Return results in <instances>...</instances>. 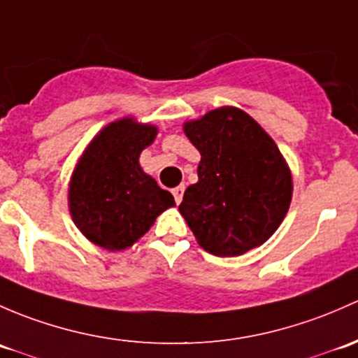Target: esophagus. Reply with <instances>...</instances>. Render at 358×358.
I'll list each match as a JSON object with an SVG mask.
<instances>
[{"instance_id": "esophagus-1", "label": "esophagus", "mask_w": 358, "mask_h": 358, "mask_svg": "<svg viewBox=\"0 0 358 358\" xmlns=\"http://www.w3.org/2000/svg\"><path fill=\"white\" fill-rule=\"evenodd\" d=\"M172 194H174V200H176V203H180V201H182V196H184V186H178V187H174V189H172Z\"/></svg>"}]
</instances>
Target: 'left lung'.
Returning a JSON list of instances; mask_svg holds the SVG:
<instances>
[{"label":"left lung","mask_w":358,"mask_h":358,"mask_svg":"<svg viewBox=\"0 0 358 358\" xmlns=\"http://www.w3.org/2000/svg\"><path fill=\"white\" fill-rule=\"evenodd\" d=\"M201 155L198 182L184 191L180 215L198 245L238 257L264 245L288 213L293 180L274 139L234 106L184 124Z\"/></svg>","instance_id":"8db88e82"}]
</instances>
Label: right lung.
<instances>
[{
	"label": "right lung",
	"mask_w": 358,
	"mask_h": 358,
	"mask_svg": "<svg viewBox=\"0 0 358 358\" xmlns=\"http://www.w3.org/2000/svg\"><path fill=\"white\" fill-rule=\"evenodd\" d=\"M157 131L134 119L115 120L98 132L77 162L69 184L70 215L94 245L112 252L129 248L176 205L139 165V155Z\"/></svg>",
	"instance_id": "1"
}]
</instances>
